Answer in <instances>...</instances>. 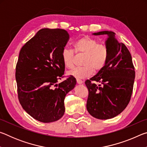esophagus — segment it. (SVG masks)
Segmentation results:
<instances>
[{"instance_id": "obj_1", "label": "esophagus", "mask_w": 147, "mask_h": 147, "mask_svg": "<svg viewBox=\"0 0 147 147\" xmlns=\"http://www.w3.org/2000/svg\"><path fill=\"white\" fill-rule=\"evenodd\" d=\"M76 82L78 84H83V81H82L81 80L79 79H76Z\"/></svg>"}]
</instances>
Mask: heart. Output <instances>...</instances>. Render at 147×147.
<instances>
[{
    "label": "heart",
    "mask_w": 147,
    "mask_h": 147,
    "mask_svg": "<svg viewBox=\"0 0 147 147\" xmlns=\"http://www.w3.org/2000/svg\"><path fill=\"white\" fill-rule=\"evenodd\" d=\"M76 53L85 54L82 67L74 69L68 72V74L77 79H83L90 76L94 71L98 72L106 65L108 58V49L105 45H99L97 40L89 36L78 39L73 45ZM64 66L72 69L74 66V54L72 50L64 48L61 54Z\"/></svg>",
    "instance_id": "heart-1"
}]
</instances>
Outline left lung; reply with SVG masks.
Instances as JSON below:
<instances>
[{
	"label": "left lung",
	"instance_id": "obj_1",
	"mask_svg": "<svg viewBox=\"0 0 147 147\" xmlns=\"http://www.w3.org/2000/svg\"><path fill=\"white\" fill-rule=\"evenodd\" d=\"M92 34L108 36L105 45L108 49V58L104 67L85 82L89 91L86 108L93 117L109 119L119 115L130 102L135 71L130 52L115 38L113 32L105 30ZM94 81L100 84L97 86Z\"/></svg>",
	"mask_w": 147,
	"mask_h": 147
}]
</instances>
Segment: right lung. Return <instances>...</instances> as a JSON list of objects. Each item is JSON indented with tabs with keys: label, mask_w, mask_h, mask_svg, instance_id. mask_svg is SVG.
Here are the masks:
<instances>
[{
	"label": "right lung",
	"mask_w": 147,
	"mask_h": 147,
	"mask_svg": "<svg viewBox=\"0 0 147 147\" xmlns=\"http://www.w3.org/2000/svg\"><path fill=\"white\" fill-rule=\"evenodd\" d=\"M69 38L65 30L43 28L19 53L16 79L20 104L27 113L42 123L63 117L65 97L76 84L73 76L57 84L64 74L61 54Z\"/></svg>",
	"instance_id": "right-lung-1"
}]
</instances>
